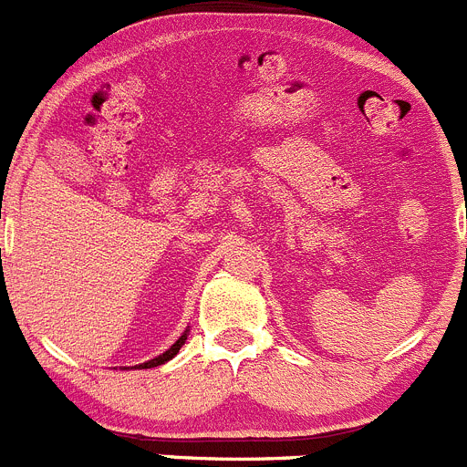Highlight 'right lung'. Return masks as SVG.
I'll use <instances>...</instances> for the list:
<instances>
[{
	"label": "right lung",
	"instance_id": "obj_1",
	"mask_svg": "<svg viewBox=\"0 0 467 467\" xmlns=\"http://www.w3.org/2000/svg\"><path fill=\"white\" fill-rule=\"evenodd\" d=\"M184 341H186V334H182V337L177 338V341H174L172 346H170V350H165L163 355H159V357H156V359L145 361V364H140V366H138V368H154V366L165 364V361H170L174 355H177V352H180V348L184 346Z\"/></svg>",
	"mask_w": 467,
	"mask_h": 467
}]
</instances>
